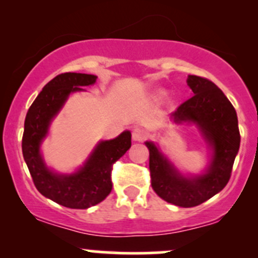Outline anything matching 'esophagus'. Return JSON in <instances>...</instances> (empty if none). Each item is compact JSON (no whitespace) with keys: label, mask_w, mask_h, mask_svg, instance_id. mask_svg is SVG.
Returning <instances> with one entry per match:
<instances>
[{"label":"esophagus","mask_w":258,"mask_h":258,"mask_svg":"<svg viewBox=\"0 0 258 258\" xmlns=\"http://www.w3.org/2000/svg\"><path fill=\"white\" fill-rule=\"evenodd\" d=\"M148 134L145 128H141V127H135L132 130V139L134 141H144V140L147 139Z\"/></svg>","instance_id":"obj_1"}]
</instances>
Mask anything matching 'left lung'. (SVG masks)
<instances>
[{"instance_id":"8db88e82","label":"left lung","mask_w":258,"mask_h":258,"mask_svg":"<svg viewBox=\"0 0 258 258\" xmlns=\"http://www.w3.org/2000/svg\"><path fill=\"white\" fill-rule=\"evenodd\" d=\"M187 85L194 96L181 103L171 118L176 123L194 122L199 126L213 148L209 171L194 178L183 177L152 142H146L151 186L161 199L179 207L199 206L225 188L241 141L237 113L225 93L205 77L188 76Z\"/></svg>"}]
</instances>
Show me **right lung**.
Here are the masks:
<instances>
[{"instance_id":"1","label":"right lung","mask_w":258,"mask_h":258,"mask_svg":"<svg viewBox=\"0 0 258 258\" xmlns=\"http://www.w3.org/2000/svg\"><path fill=\"white\" fill-rule=\"evenodd\" d=\"M97 77L87 74L57 75L28 108L22 136V153L33 183L40 194L69 209L85 210L100 204L112 189V166L131 147V132L97 145L86 165L74 175H56L46 167L40 144L47 134L51 119L61 110L69 95L93 85Z\"/></svg>"}]
</instances>
